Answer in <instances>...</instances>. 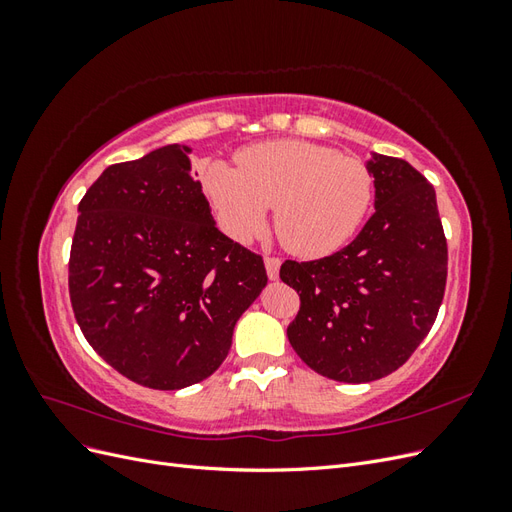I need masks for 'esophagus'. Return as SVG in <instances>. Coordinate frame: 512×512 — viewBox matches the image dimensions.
<instances>
[{
	"instance_id": "1",
	"label": "esophagus",
	"mask_w": 512,
	"mask_h": 512,
	"mask_svg": "<svg viewBox=\"0 0 512 512\" xmlns=\"http://www.w3.org/2000/svg\"><path fill=\"white\" fill-rule=\"evenodd\" d=\"M280 265H282V260H280V258H275V256H265V267H267L269 280H277V277H280Z\"/></svg>"
}]
</instances>
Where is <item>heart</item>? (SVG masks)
Returning <instances> with one entry per match:
<instances>
[{
	"label": "heart",
	"mask_w": 512,
	"mask_h": 512,
	"mask_svg": "<svg viewBox=\"0 0 512 512\" xmlns=\"http://www.w3.org/2000/svg\"><path fill=\"white\" fill-rule=\"evenodd\" d=\"M203 192L220 228L239 243L267 228L288 252L320 258L337 252L361 226L374 194L369 168L331 147L273 141L237 153V170L211 164Z\"/></svg>",
	"instance_id": "b5f03b06"
}]
</instances>
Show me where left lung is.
<instances>
[{
    "mask_svg": "<svg viewBox=\"0 0 512 512\" xmlns=\"http://www.w3.org/2000/svg\"><path fill=\"white\" fill-rule=\"evenodd\" d=\"M376 211L356 239L320 260H286L299 292L288 342L303 363L337 382H371L404 365L436 322L448 247L436 190L406 160L367 162Z\"/></svg>",
    "mask_w": 512,
    "mask_h": 512,
    "instance_id": "obj_1",
    "label": "left lung"
}]
</instances>
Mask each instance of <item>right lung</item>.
<instances>
[{
  "label": "right lung",
  "mask_w": 512,
  "mask_h": 512,
  "mask_svg": "<svg viewBox=\"0 0 512 512\" xmlns=\"http://www.w3.org/2000/svg\"><path fill=\"white\" fill-rule=\"evenodd\" d=\"M190 147L108 166L79 203L68 262L74 318L132 382L177 391L222 365L267 286L262 256L215 226Z\"/></svg>",
  "instance_id": "add662e5"
}]
</instances>
